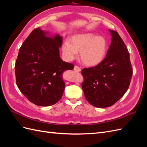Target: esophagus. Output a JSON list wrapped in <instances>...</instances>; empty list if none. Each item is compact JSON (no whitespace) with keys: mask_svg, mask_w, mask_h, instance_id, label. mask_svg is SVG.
<instances>
[{"mask_svg":"<svg viewBox=\"0 0 147 147\" xmlns=\"http://www.w3.org/2000/svg\"><path fill=\"white\" fill-rule=\"evenodd\" d=\"M74 70H75V71H77V72H80L81 71V69H80V68L78 66H77V65H75V67H74Z\"/></svg>","mask_w":147,"mask_h":147,"instance_id":"obj_1","label":"esophagus"}]
</instances>
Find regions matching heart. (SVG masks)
<instances>
[{
  "label": "heart",
  "instance_id": "heart-1",
  "mask_svg": "<svg viewBox=\"0 0 147 147\" xmlns=\"http://www.w3.org/2000/svg\"><path fill=\"white\" fill-rule=\"evenodd\" d=\"M72 45L64 42L62 46L64 56L68 60L75 59L78 51H81L80 58L83 63L88 66L99 64L104 59L107 50L105 39L92 34L76 35L71 38Z\"/></svg>",
  "mask_w": 147,
  "mask_h": 147
}]
</instances>
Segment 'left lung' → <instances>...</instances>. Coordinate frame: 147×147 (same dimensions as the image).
Instances as JSON below:
<instances>
[{
  "label": "left lung",
  "mask_w": 147,
  "mask_h": 147,
  "mask_svg": "<svg viewBox=\"0 0 147 147\" xmlns=\"http://www.w3.org/2000/svg\"><path fill=\"white\" fill-rule=\"evenodd\" d=\"M112 42L104 59L97 65L82 70L84 96L92 106L113 105L128 90L132 68L129 53L117 31L110 30Z\"/></svg>",
  "instance_id": "obj_1"
}]
</instances>
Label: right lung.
I'll return each mask as SVG.
<instances>
[{
  "label": "right lung",
  "mask_w": 147,
  "mask_h": 147,
  "mask_svg": "<svg viewBox=\"0 0 147 147\" xmlns=\"http://www.w3.org/2000/svg\"><path fill=\"white\" fill-rule=\"evenodd\" d=\"M47 33L39 28L31 32L20 48L15 66L19 90L38 106L54 105L61 99L65 89L62 75L74 67L61 59L63 38L48 37Z\"/></svg>",
  "instance_id": "1"
}]
</instances>
